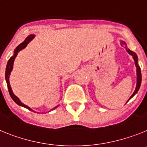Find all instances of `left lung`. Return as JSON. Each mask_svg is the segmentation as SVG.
<instances>
[{
  "mask_svg": "<svg viewBox=\"0 0 147 147\" xmlns=\"http://www.w3.org/2000/svg\"><path fill=\"white\" fill-rule=\"evenodd\" d=\"M121 45H125L127 46V44H126V43H125L124 41H121ZM127 52H128L129 54L131 55L133 57V59L134 61H135V66H136V68H137V84H136V87H135V90L134 91L133 94H132L131 96H130V98H129V100L131 99V98H132V97L134 96V95L136 94V93L138 92V91L139 90V88H140V86H141V68H140V66H138V56L137 55L135 54V52H132V51H131L130 49H127Z\"/></svg>",
  "mask_w": 147,
  "mask_h": 147,
  "instance_id": "1",
  "label": "left lung"
}]
</instances>
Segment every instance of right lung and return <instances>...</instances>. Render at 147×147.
<instances>
[{
    "label": "right lung",
    "mask_w": 147,
    "mask_h": 147,
    "mask_svg": "<svg viewBox=\"0 0 147 147\" xmlns=\"http://www.w3.org/2000/svg\"><path fill=\"white\" fill-rule=\"evenodd\" d=\"M34 38H35V35H29V36H28L27 38H26V39L24 40V41L23 42V43H20V45H19L18 47L16 48V49H15V52H14V55L12 56V57L9 58V60L8 61V62H7V64H6V73H5V78H6V84H7V87H8L9 92V95H10V96H11V98H12V100H13L14 101H15V103L18 104V105L21 106V107H24V108H26V109H28L29 110H32V111H33V110L31 109V108H30V107H29L28 106H26V105H25V104H23L22 102L20 100V99H19L17 96H15V94L13 93V92H12V88H11V86H10L9 75H10V73H11V72H12V68H13L14 60H15V58H16V56H17L18 53L20 50H22L23 49H24V48L26 47V45H27L28 43L31 41V40H32ZM57 107H58V106L55 107H54V108H53L52 109H51V110H53V109H56ZM33 112H35V111H33Z\"/></svg>",
    "instance_id": "right-lung-1"
}]
</instances>
